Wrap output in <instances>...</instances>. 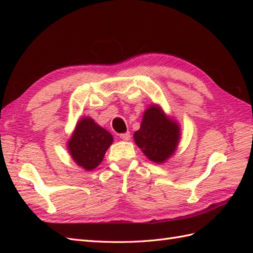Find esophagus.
Masks as SVG:
<instances>
[{
    "mask_svg": "<svg viewBox=\"0 0 253 253\" xmlns=\"http://www.w3.org/2000/svg\"><path fill=\"white\" fill-rule=\"evenodd\" d=\"M123 140H125V141H128V140H130V133L129 132H125V133H122V135L120 136Z\"/></svg>",
    "mask_w": 253,
    "mask_h": 253,
    "instance_id": "obj_1",
    "label": "esophagus"
}]
</instances>
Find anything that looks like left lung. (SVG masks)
Listing matches in <instances>:
<instances>
[{"instance_id":"obj_1","label":"left lung","mask_w":253,"mask_h":253,"mask_svg":"<svg viewBox=\"0 0 253 253\" xmlns=\"http://www.w3.org/2000/svg\"><path fill=\"white\" fill-rule=\"evenodd\" d=\"M180 127L159 104L143 112L140 129L133 133L135 143L154 163L163 164L175 154L180 141Z\"/></svg>"}]
</instances>
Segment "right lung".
Returning <instances> with one entry per match:
<instances>
[{
	"mask_svg": "<svg viewBox=\"0 0 253 253\" xmlns=\"http://www.w3.org/2000/svg\"><path fill=\"white\" fill-rule=\"evenodd\" d=\"M114 141L111 132L104 129L89 116L77 122L67 150L74 162L84 170H92L101 164L105 152Z\"/></svg>",
	"mask_w": 253,
	"mask_h": 253,
	"instance_id": "add662e5",
	"label": "right lung"
}]
</instances>
